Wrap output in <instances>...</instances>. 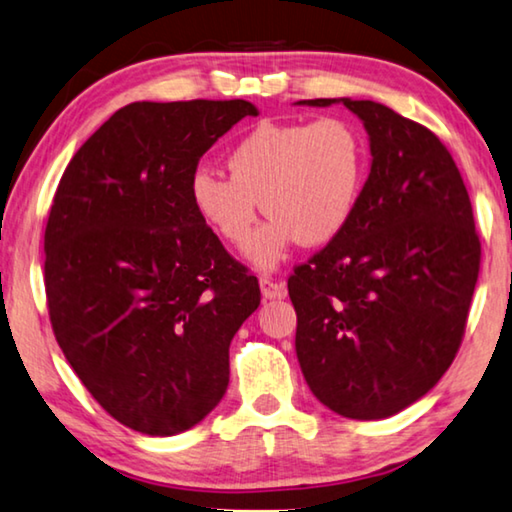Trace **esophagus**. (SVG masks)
Returning <instances> with one entry per match:
<instances>
[{
	"instance_id": "34e87169",
	"label": "esophagus",
	"mask_w": 512,
	"mask_h": 512,
	"mask_svg": "<svg viewBox=\"0 0 512 512\" xmlns=\"http://www.w3.org/2000/svg\"><path fill=\"white\" fill-rule=\"evenodd\" d=\"M259 289H262V296L269 298V300L287 296L285 285H282V282H275L271 278H259Z\"/></svg>"
}]
</instances>
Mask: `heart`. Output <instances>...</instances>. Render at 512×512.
I'll list each match as a JSON object with an SVG mask.
<instances>
[{
    "instance_id": "b5f03b06",
    "label": "heart",
    "mask_w": 512,
    "mask_h": 512,
    "mask_svg": "<svg viewBox=\"0 0 512 512\" xmlns=\"http://www.w3.org/2000/svg\"><path fill=\"white\" fill-rule=\"evenodd\" d=\"M225 166L230 177L209 168L191 175V205L234 248L248 246L264 207L271 218L250 243L248 262L273 271L298 241L326 246L346 230L367 182L369 154L358 127L321 118L257 125L232 145Z\"/></svg>"
}]
</instances>
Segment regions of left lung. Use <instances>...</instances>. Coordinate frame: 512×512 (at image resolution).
Returning a JSON list of instances; mask_svg holds the SVG:
<instances>
[{
    "label": "left lung",
    "instance_id": "left-lung-1",
    "mask_svg": "<svg viewBox=\"0 0 512 512\" xmlns=\"http://www.w3.org/2000/svg\"><path fill=\"white\" fill-rule=\"evenodd\" d=\"M296 104H344L371 152L351 223L289 278L300 371L337 415L392 417L458 353L481 264L472 202L431 129L373 100Z\"/></svg>",
    "mask_w": 512,
    "mask_h": 512
}]
</instances>
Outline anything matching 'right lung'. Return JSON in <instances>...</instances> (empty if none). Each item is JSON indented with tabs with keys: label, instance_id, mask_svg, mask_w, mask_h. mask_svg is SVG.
<instances>
[{
	"label": "right lung",
	"instance_id": "right-lung-1",
	"mask_svg": "<svg viewBox=\"0 0 512 512\" xmlns=\"http://www.w3.org/2000/svg\"><path fill=\"white\" fill-rule=\"evenodd\" d=\"M246 100L132 102L77 150L45 230V291L63 355L132 431L200 424L230 383V342L259 285L189 198L198 161Z\"/></svg>",
	"mask_w": 512,
	"mask_h": 512
}]
</instances>
